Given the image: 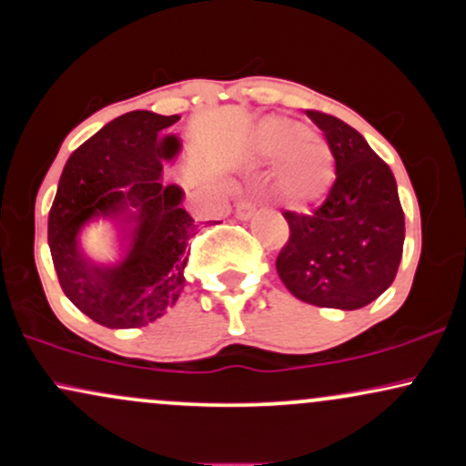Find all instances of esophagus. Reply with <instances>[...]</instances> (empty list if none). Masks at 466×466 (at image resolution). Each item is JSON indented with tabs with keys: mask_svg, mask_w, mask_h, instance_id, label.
Returning a JSON list of instances; mask_svg holds the SVG:
<instances>
[{
	"mask_svg": "<svg viewBox=\"0 0 466 466\" xmlns=\"http://www.w3.org/2000/svg\"><path fill=\"white\" fill-rule=\"evenodd\" d=\"M256 215V206L248 199H240L237 203V218H240V221H249L251 217Z\"/></svg>",
	"mask_w": 466,
	"mask_h": 466,
	"instance_id": "esophagus-1",
	"label": "esophagus"
}]
</instances>
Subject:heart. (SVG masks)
<instances>
[{
    "label": "heart",
    "instance_id": "1",
    "mask_svg": "<svg viewBox=\"0 0 466 466\" xmlns=\"http://www.w3.org/2000/svg\"><path fill=\"white\" fill-rule=\"evenodd\" d=\"M249 157L260 166H276L274 192L293 210L318 206L333 188L335 155L300 122H260L249 137Z\"/></svg>",
    "mask_w": 466,
    "mask_h": 466
}]
</instances>
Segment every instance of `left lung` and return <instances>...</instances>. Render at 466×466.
Instances as JSON below:
<instances>
[{
    "mask_svg": "<svg viewBox=\"0 0 466 466\" xmlns=\"http://www.w3.org/2000/svg\"><path fill=\"white\" fill-rule=\"evenodd\" d=\"M307 116L329 140L337 179L313 215L285 212L291 237L276 269L298 300L355 311L392 285L403 256L397 179L360 131L319 111Z\"/></svg>",
    "mask_w": 466,
    "mask_h": 466,
    "instance_id": "1",
    "label": "left lung"
}]
</instances>
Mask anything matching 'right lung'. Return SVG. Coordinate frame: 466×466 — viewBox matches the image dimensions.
<instances>
[{
    "instance_id": "add662e5",
    "label": "right lung",
    "mask_w": 466,
    "mask_h": 466,
    "mask_svg": "<svg viewBox=\"0 0 466 466\" xmlns=\"http://www.w3.org/2000/svg\"><path fill=\"white\" fill-rule=\"evenodd\" d=\"M177 120L153 111L116 117L69 155L58 179L47 218L58 282L74 307L106 329L151 324L184 291L199 223L181 208V186L162 181V162L179 153V137L159 140ZM96 220L116 229V261H94L79 245Z\"/></svg>"
}]
</instances>
